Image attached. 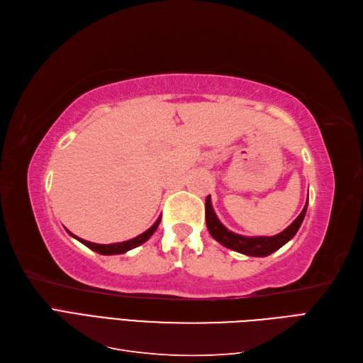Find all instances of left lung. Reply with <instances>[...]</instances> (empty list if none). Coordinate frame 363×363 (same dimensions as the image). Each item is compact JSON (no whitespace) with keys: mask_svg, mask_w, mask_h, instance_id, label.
I'll return each instance as SVG.
<instances>
[{"mask_svg":"<svg viewBox=\"0 0 363 363\" xmlns=\"http://www.w3.org/2000/svg\"><path fill=\"white\" fill-rule=\"evenodd\" d=\"M306 211H307V201H306V206L301 211V213L296 216L295 221L288 228H284L281 233H279L276 236L248 238V236H242V235L230 232V230L221 221H219L215 211H213V207H212L211 195H208L206 199V224L208 228V233H211L212 238L215 240H218L221 245L233 250V251L242 252V255H247V256L265 257V256H269L271 252L281 248L284 244L289 242V240L295 236V233L298 232V228L303 223Z\"/></svg>","mask_w":363,"mask_h":363,"instance_id":"obj_1","label":"left lung"}]
</instances>
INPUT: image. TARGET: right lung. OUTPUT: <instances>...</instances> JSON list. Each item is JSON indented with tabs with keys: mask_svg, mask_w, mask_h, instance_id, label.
Instances as JSON below:
<instances>
[{
	"mask_svg": "<svg viewBox=\"0 0 363 363\" xmlns=\"http://www.w3.org/2000/svg\"><path fill=\"white\" fill-rule=\"evenodd\" d=\"M160 219H162V216H159L157 218V221L152 224L147 232H144L142 235H139V236H136V238H133V239H130V240H125V242H118V244H108V245H101V244H94V242H89V240H84V239H80V238H77L75 235H72L71 232H67L72 236V238H75L77 240H80V242L83 244V245H86L87 248H91V250H94L95 252H98V255H104V256H112V255H123V252H127L128 250H133V248H136V247H139V245H142L144 242H147V240L152 236V233L156 232L157 230V227H159V224H160Z\"/></svg>",
	"mask_w": 363,
	"mask_h": 363,
	"instance_id": "add662e5",
	"label": "right lung"
}]
</instances>
